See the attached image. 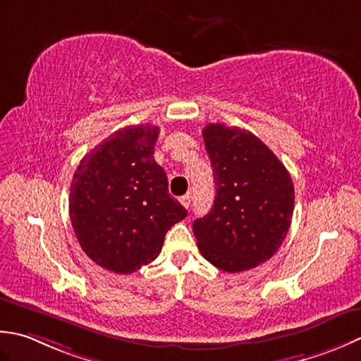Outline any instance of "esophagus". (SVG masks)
I'll use <instances>...</instances> for the list:
<instances>
[{"label": "esophagus", "mask_w": 361, "mask_h": 361, "mask_svg": "<svg viewBox=\"0 0 361 361\" xmlns=\"http://www.w3.org/2000/svg\"><path fill=\"white\" fill-rule=\"evenodd\" d=\"M180 204H182L183 207H185V209H188V207H190V204H191V193L183 195V196L180 197Z\"/></svg>", "instance_id": "obj_1"}]
</instances>
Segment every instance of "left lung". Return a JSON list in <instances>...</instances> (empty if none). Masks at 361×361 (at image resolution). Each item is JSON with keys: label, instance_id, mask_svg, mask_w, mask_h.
<instances>
[{"label": "left lung", "instance_id": "8db88e82", "mask_svg": "<svg viewBox=\"0 0 361 361\" xmlns=\"http://www.w3.org/2000/svg\"><path fill=\"white\" fill-rule=\"evenodd\" d=\"M216 196L193 232L202 257L226 273L269 260L288 233L294 187L276 154L252 132L212 123L202 130Z\"/></svg>", "mask_w": 361, "mask_h": 361}]
</instances>
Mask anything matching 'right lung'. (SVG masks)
I'll return each instance as SVG.
<instances>
[{"label": "right lung", "mask_w": 361, "mask_h": 361, "mask_svg": "<svg viewBox=\"0 0 361 361\" xmlns=\"http://www.w3.org/2000/svg\"><path fill=\"white\" fill-rule=\"evenodd\" d=\"M159 128L114 132L80 160L70 219L82 251L107 271L130 274L157 259L166 232L187 216L154 160Z\"/></svg>", "instance_id": "1"}]
</instances>
